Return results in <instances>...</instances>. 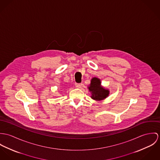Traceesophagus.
Returning <instances> with one entry per match:
<instances>
[{"instance_id":"34e87169","label":"esophagus","mask_w":160,"mask_h":160,"mask_svg":"<svg viewBox=\"0 0 160 160\" xmlns=\"http://www.w3.org/2000/svg\"><path fill=\"white\" fill-rule=\"evenodd\" d=\"M82 86V83H75V87L77 88H80Z\"/></svg>"}]
</instances>
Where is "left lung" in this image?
I'll list each match as a JSON object with an SVG mask.
<instances>
[{"label": "left lung", "instance_id": "1", "mask_svg": "<svg viewBox=\"0 0 160 160\" xmlns=\"http://www.w3.org/2000/svg\"><path fill=\"white\" fill-rule=\"evenodd\" d=\"M89 91L91 93V98L96 101H102L108 96L109 91L101 86L99 78L94 77L91 80L88 87Z\"/></svg>", "mask_w": 160, "mask_h": 160}]
</instances>
